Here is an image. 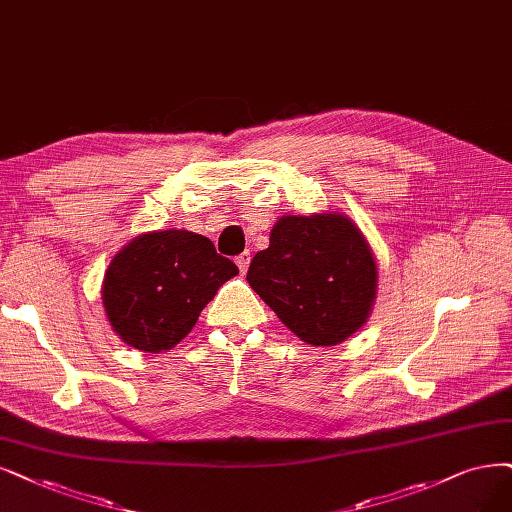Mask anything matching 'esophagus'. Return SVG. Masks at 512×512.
Segmentation results:
<instances>
[{
	"label": "esophagus",
	"mask_w": 512,
	"mask_h": 512,
	"mask_svg": "<svg viewBox=\"0 0 512 512\" xmlns=\"http://www.w3.org/2000/svg\"><path fill=\"white\" fill-rule=\"evenodd\" d=\"M236 263H238L240 272H242V274H246V270H249V263H251V253H249V251L240 253V255L236 257Z\"/></svg>",
	"instance_id": "1"
}]
</instances>
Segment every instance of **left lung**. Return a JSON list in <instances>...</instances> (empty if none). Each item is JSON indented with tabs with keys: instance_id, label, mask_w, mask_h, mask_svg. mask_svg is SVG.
<instances>
[{
	"instance_id": "left-lung-1",
	"label": "left lung",
	"mask_w": 512,
	"mask_h": 512,
	"mask_svg": "<svg viewBox=\"0 0 512 512\" xmlns=\"http://www.w3.org/2000/svg\"><path fill=\"white\" fill-rule=\"evenodd\" d=\"M246 280L297 337L335 346L367 323L377 268L365 236L339 213L287 215Z\"/></svg>"
}]
</instances>
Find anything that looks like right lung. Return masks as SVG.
<instances>
[{"mask_svg": "<svg viewBox=\"0 0 512 512\" xmlns=\"http://www.w3.org/2000/svg\"><path fill=\"white\" fill-rule=\"evenodd\" d=\"M236 263L187 230L151 232L128 242L109 263L103 304L124 342L143 352L175 348Z\"/></svg>", "mask_w": 512, "mask_h": 512, "instance_id": "obj_1", "label": "right lung"}]
</instances>
